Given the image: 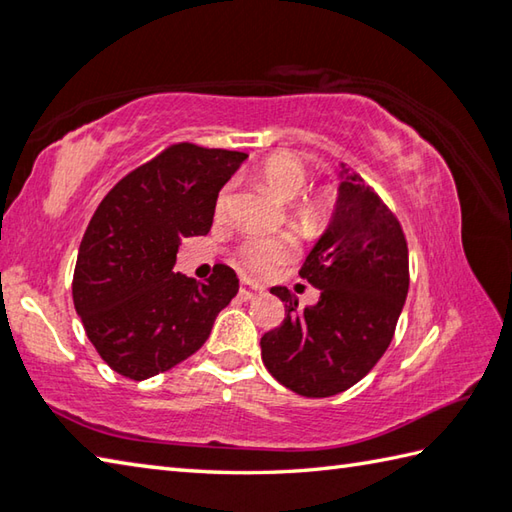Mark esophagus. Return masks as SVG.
Segmentation results:
<instances>
[{
	"mask_svg": "<svg viewBox=\"0 0 512 512\" xmlns=\"http://www.w3.org/2000/svg\"><path fill=\"white\" fill-rule=\"evenodd\" d=\"M262 291H264V288L259 286V284L250 282V280H244V282H241V286H239V297L244 302H248V300H255L257 295H262Z\"/></svg>",
	"mask_w": 512,
	"mask_h": 512,
	"instance_id": "esophagus-1",
	"label": "esophagus"
}]
</instances>
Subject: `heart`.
Returning a JSON list of instances; mask_svg holds the SVG:
<instances>
[{"instance_id": "heart-1", "label": "heart", "mask_w": 512, "mask_h": 512, "mask_svg": "<svg viewBox=\"0 0 512 512\" xmlns=\"http://www.w3.org/2000/svg\"><path fill=\"white\" fill-rule=\"evenodd\" d=\"M255 176L284 203H291V206H288V217H291L297 228L304 232H318L327 226L333 210V194L331 190H318L300 197L306 183H309V170H306L304 163L300 159H295L293 154L280 152L268 156L262 165L255 167ZM228 203L230 188H224L219 192L217 199L219 215L228 210ZM239 255L244 259V264L248 268H253L255 273H268L273 271L277 264H282L295 255V241L286 235H257L241 244Z\"/></svg>"}]
</instances>
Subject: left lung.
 Wrapping results in <instances>:
<instances>
[{"mask_svg":"<svg viewBox=\"0 0 512 512\" xmlns=\"http://www.w3.org/2000/svg\"><path fill=\"white\" fill-rule=\"evenodd\" d=\"M338 176L329 226L300 268L320 300L297 309L286 286H273L286 318L259 342L271 376L306 398L340 394L369 374L394 338L410 288L407 241L394 212L345 165Z\"/></svg>","mask_w":512,"mask_h":512,"instance_id":"left-lung-1","label":"left lung"}]
</instances>
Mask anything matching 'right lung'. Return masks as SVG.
Here are the masks:
<instances>
[{"label":"right lung","instance_id":"right-lung-1","mask_svg":"<svg viewBox=\"0 0 512 512\" xmlns=\"http://www.w3.org/2000/svg\"><path fill=\"white\" fill-rule=\"evenodd\" d=\"M246 159L172 145L100 201L80 241L73 304L91 345L120 376L145 380L190 358L237 295L226 264L203 284L174 273V264L183 237L210 230L219 190Z\"/></svg>","mask_w":512,"mask_h":512}]
</instances>
